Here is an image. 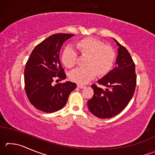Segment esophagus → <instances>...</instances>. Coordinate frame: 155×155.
I'll return each mask as SVG.
<instances>
[{
	"label": "esophagus",
	"instance_id": "obj_1",
	"mask_svg": "<svg viewBox=\"0 0 155 155\" xmlns=\"http://www.w3.org/2000/svg\"><path fill=\"white\" fill-rule=\"evenodd\" d=\"M77 87L78 88H80V89H84V88L85 87V85H80V84H78Z\"/></svg>",
	"mask_w": 155,
	"mask_h": 155
}]
</instances>
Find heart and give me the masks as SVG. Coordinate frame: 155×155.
Here are the masks:
<instances>
[{"label":"heart","instance_id":"1","mask_svg":"<svg viewBox=\"0 0 155 155\" xmlns=\"http://www.w3.org/2000/svg\"><path fill=\"white\" fill-rule=\"evenodd\" d=\"M76 47L78 54L87 57L86 68H77L70 73L69 77L73 82L86 84L92 80L96 74L104 77L108 74L114 65L115 54L111 46L104 45L103 41L94 38H86L77 41ZM78 54L74 50L66 48L61 55V61L65 67L72 68L77 64Z\"/></svg>","mask_w":155,"mask_h":155}]
</instances>
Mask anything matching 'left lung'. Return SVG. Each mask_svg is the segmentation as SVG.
Segmentation results:
<instances>
[{
    "mask_svg": "<svg viewBox=\"0 0 155 155\" xmlns=\"http://www.w3.org/2000/svg\"><path fill=\"white\" fill-rule=\"evenodd\" d=\"M116 42V66L98 81L103 90L93 84L94 96L87 101L88 109L99 118H109L120 114L129 103L136 86L135 65L127 49Z\"/></svg>",
    "mask_w": 155,
    "mask_h": 155,
    "instance_id": "8db88e82",
    "label": "left lung"
}]
</instances>
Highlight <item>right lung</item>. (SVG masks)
I'll use <instances>...</instances> for the list:
<instances>
[{
    "label": "right lung",
    "mask_w": 155,
    "mask_h": 155,
    "mask_svg": "<svg viewBox=\"0 0 155 155\" xmlns=\"http://www.w3.org/2000/svg\"><path fill=\"white\" fill-rule=\"evenodd\" d=\"M74 35L57 33L48 37L33 49L26 64V94L30 103L41 111L53 113L62 109L77 87V84L70 81L52 84L55 78L61 81L66 77L59 61V52L65 41Z\"/></svg>",
    "instance_id": "right-lung-1"
}]
</instances>
